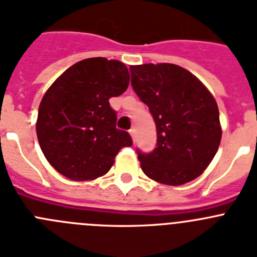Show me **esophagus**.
Returning <instances> with one entry per match:
<instances>
[{"instance_id":"obj_1","label":"esophagus","mask_w":257,"mask_h":257,"mask_svg":"<svg viewBox=\"0 0 257 257\" xmlns=\"http://www.w3.org/2000/svg\"><path fill=\"white\" fill-rule=\"evenodd\" d=\"M130 135H131V138H133L134 142H135V138H136V131H135V128H131V130H130Z\"/></svg>"}]
</instances>
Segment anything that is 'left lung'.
I'll list each match as a JSON object with an SVG mask.
<instances>
[{"mask_svg": "<svg viewBox=\"0 0 257 257\" xmlns=\"http://www.w3.org/2000/svg\"><path fill=\"white\" fill-rule=\"evenodd\" d=\"M131 86L147 104L157 127V148L138 151L148 178L181 185L207 169L221 140L219 108L189 70L175 64L131 65Z\"/></svg>", "mask_w": 257, "mask_h": 257, "instance_id": "8db88e82", "label": "left lung"}]
</instances>
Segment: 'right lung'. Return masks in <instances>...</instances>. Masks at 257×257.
Returning a JSON list of instances; mask_svg holds the SVG:
<instances>
[{
    "instance_id": "1",
    "label": "right lung",
    "mask_w": 257,
    "mask_h": 257,
    "mask_svg": "<svg viewBox=\"0 0 257 257\" xmlns=\"http://www.w3.org/2000/svg\"><path fill=\"white\" fill-rule=\"evenodd\" d=\"M122 61L90 58L68 68L44 95L36 131L42 153L63 176L94 180L110 170L128 133L115 128L117 114L109 99L128 87Z\"/></svg>"
}]
</instances>
